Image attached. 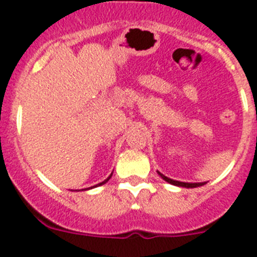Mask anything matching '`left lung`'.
I'll use <instances>...</instances> for the list:
<instances>
[{"label":"left lung","mask_w":257,"mask_h":257,"mask_svg":"<svg viewBox=\"0 0 257 257\" xmlns=\"http://www.w3.org/2000/svg\"><path fill=\"white\" fill-rule=\"evenodd\" d=\"M158 174L161 175V178L163 179L165 181H167V183L172 184V185H176V187H183V188H197V187H202V185H205V183H183V181H178V180H172V179L167 178V176H165L163 174H161V172H158Z\"/></svg>","instance_id":"left-lung-1"}]
</instances>
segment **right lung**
<instances>
[{
    "mask_svg": "<svg viewBox=\"0 0 257 257\" xmlns=\"http://www.w3.org/2000/svg\"><path fill=\"white\" fill-rule=\"evenodd\" d=\"M110 178H112V174L109 175V178H106V179H105V180H104V181H101V183L96 184V185H94V187H91V188H86V189H82V190H88V189H92V188H95V187H100V185H103V184H105V183H106V181H108V180H109V179H110Z\"/></svg>",
    "mask_w": 257,
    "mask_h": 257,
    "instance_id": "add662e5",
    "label": "right lung"
}]
</instances>
